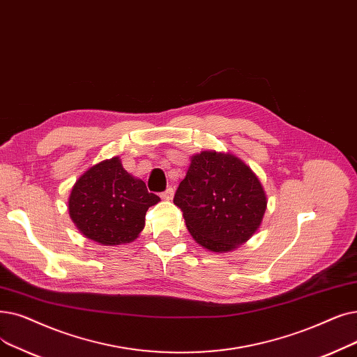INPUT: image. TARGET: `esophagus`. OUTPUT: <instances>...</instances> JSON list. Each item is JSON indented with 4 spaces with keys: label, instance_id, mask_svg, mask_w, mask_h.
<instances>
[{
    "label": "esophagus",
    "instance_id": "esophagus-1",
    "mask_svg": "<svg viewBox=\"0 0 357 357\" xmlns=\"http://www.w3.org/2000/svg\"><path fill=\"white\" fill-rule=\"evenodd\" d=\"M174 194H175L174 188L169 187L166 191L162 192V198H163V199H172V198H174Z\"/></svg>",
    "mask_w": 357,
    "mask_h": 357
}]
</instances>
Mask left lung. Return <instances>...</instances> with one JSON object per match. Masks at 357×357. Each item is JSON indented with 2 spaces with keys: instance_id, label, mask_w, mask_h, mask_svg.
Listing matches in <instances>:
<instances>
[{
  "instance_id": "obj_1",
  "label": "left lung",
  "mask_w": 357,
  "mask_h": 357,
  "mask_svg": "<svg viewBox=\"0 0 357 357\" xmlns=\"http://www.w3.org/2000/svg\"><path fill=\"white\" fill-rule=\"evenodd\" d=\"M174 203L201 246L227 252L255 234L267 197L251 167L234 154L201 151L191 158Z\"/></svg>"
}]
</instances>
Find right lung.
I'll return each instance as SVG.
<instances>
[{
    "mask_svg": "<svg viewBox=\"0 0 357 357\" xmlns=\"http://www.w3.org/2000/svg\"><path fill=\"white\" fill-rule=\"evenodd\" d=\"M160 198L131 176L119 158L103 160L77 179L68 198L71 220L82 234L100 245L132 242L144 229L149 207Z\"/></svg>",
    "mask_w": 357,
    "mask_h": 357,
    "instance_id": "add662e5",
    "label": "right lung"
}]
</instances>
